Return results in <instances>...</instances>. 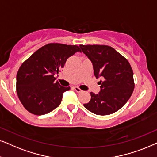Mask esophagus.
Returning a JSON list of instances; mask_svg holds the SVG:
<instances>
[{
  "instance_id": "esophagus-1",
  "label": "esophagus",
  "mask_w": 157,
  "mask_h": 157,
  "mask_svg": "<svg viewBox=\"0 0 157 157\" xmlns=\"http://www.w3.org/2000/svg\"><path fill=\"white\" fill-rule=\"evenodd\" d=\"M74 90H75V91L77 92V93H81V92H82V90L79 88L78 87H74Z\"/></svg>"
}]
</instances>
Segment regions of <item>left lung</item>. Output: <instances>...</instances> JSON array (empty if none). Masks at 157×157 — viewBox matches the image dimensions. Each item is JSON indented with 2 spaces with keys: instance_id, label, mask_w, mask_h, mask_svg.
<instances>
[{
  "instance_id": "left-lung-1",
  "label": "left lung",
  "mask_w": 157,
  "mask_h": 157,
  "mask_svg": "<svg viewBox=\"0 0 157 157\" xmlns=\"http://www.w3.org/2000/svg\"><path fill=\"white\" fill-rule=\"evenodd\" d=\"M83 53L93 63L96 78L100 81V92L90 93L91 99L84 104L90 111L107 116L118 111L127 103L134 89L133 72L124 56L107 45H80Z\"/></svg>"
}]
</instances>
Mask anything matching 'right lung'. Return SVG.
<instances>
[{
    "mask_svg": "<svg viewBox=\"0 0 157 157\" xmlns=\"http://www.w3.org/2000/svg\"><path fill=\"white\" fill-rule=\"evenodd\" d=\"M81 52L77 45L50 43L41 47L21 65L16 75V92L31 113L41 116L57 108L70 87H63L54 75L61 72L69 57Z\"/></svg>",
    "mask_w": 157,
    "mask_h": 157,
    "instance_id": "right-lung-1",
    "label": "right lung"
}]
</instances>
